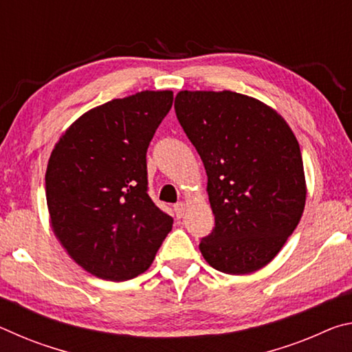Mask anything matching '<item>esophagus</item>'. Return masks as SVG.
I'll list each match as a JSON object with an SVG mask.
<instances>
[{
    "instance_id": "obj_1",
    "label": "esophagus",
    "mask_w": 352,
    "mask_h": 352,
    "mask_svg": "<svg viewBox=\"0 0 352 352\" xmlns=\"http://www.w3.org/2000/svg\"><path fill=\"white\" fill-rule=\"evenodd\" d=\"M184 211H186V205H184L183 201H178L177 205H174V212L177 219H182L184 216Z\"/></svg>"
}]
</instances>
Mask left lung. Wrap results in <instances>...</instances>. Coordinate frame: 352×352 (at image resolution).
I'll use <instances>...</instances> for the list:
<instances>
[{
	"instance_id": "obj_1",
	"label": "left lung",
	"mask_w": 352,
	"mask_h": 352,
	"mask_svg": "<svg viewBox=\"0 0 352 352\" xmlns=\"http://www.w3.org/2000/svg\"><path fill=\"white\" fill-rule=\"evenodd\" d=\"M175 113L208 175L216 219L200 252L212 269L248 275L265 267L300 223L306 178L284 118L234 91H180Z\"/></svg>"
}]
</instances>
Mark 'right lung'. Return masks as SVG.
I'll use <instances>...</instances> for the list:
<instances>
[{
	"label": "right lung",
	"instance_id": "add662e5",
	"mask_svg": "<svg viewBox=\"0 0 352 352\" xmlns=\"http://www.w3.org/2000/svg\"><path fill=\"white\" fill-rule=\"evenodd\" d=\"M174 93L141 91L76 119L51 152L46 204L71 259L107 281L144 273L174 219L147 194L146 152Z\"/></svg>",
	"mask_w": 352,
	"mask_h": 352
}]
</instances>
